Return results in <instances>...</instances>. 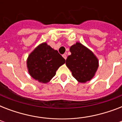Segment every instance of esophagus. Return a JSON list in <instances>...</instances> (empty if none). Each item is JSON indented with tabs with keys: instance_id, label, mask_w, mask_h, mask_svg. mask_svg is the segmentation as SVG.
Listing matches in <instances>:
<instances>
[{
	"instance_id": "1",
	"label": "esophagus",
	"mask_w": 122,
	"mask_h": 122,
	"mask_svg": "<svg viewBox=\"0 0 122 122\" xmlns=\"http://www.w3.org/2000/svg\"><path fill=\"white\" fill-rule=\"evenodd\" d=\"M63 57H64V59H66V54H63Z\"/></svg>"
}]
</instances>
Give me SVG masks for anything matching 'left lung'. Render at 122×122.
<instances>
[{
  "instance_id": "8db88e82",
  "label": "left lung",
  "mask_w": 122,
  "mask_h": 122,
  "mask_svg": "<svg viewBox=\"0 0 122 122\" xmlns=\"http://www.w3.org/2000/svg\"><path fill=\"white\" fill-rule=\"evenodd\" d=\"M71 55L66 60V65L73 76L78 82L85 83L94 76L99 67V60L92 51L80 42L70 47Z\"/></svg>"
}]
</instances>
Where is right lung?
Here are the masks:
<instances>
[{"label": "right lung", "mask_w": 122, "mask_h": 122, "mask_svg": "<svg viewBox=\"0 0 122 122\" xmlns=\"http://www.w3.org/2000/svg\"><path fill=\"white\" fill-rule=\"evenodd\" d=\"M65 59L57 50L43 42L34 49L26 60L30 75L42 83H47L55 76L56 72Z\"/></svg>", "instance_id": "1"}]
</instances>
